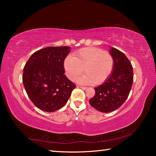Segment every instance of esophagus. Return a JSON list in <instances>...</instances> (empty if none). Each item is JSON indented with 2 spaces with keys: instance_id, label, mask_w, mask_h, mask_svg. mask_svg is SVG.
Masks as SVG:
<instances>
[{
  "instance_id": "34e87169",
  "label": "esophagus",
  "mask_w": 156,
  "mask_h": 156,
  "mask_svg": "<svg viewBox=\"0 0 156 156\" xmlns=\"http://www.w3.org/2000/svg\"><path fill=\"white\" fill-rule=\"evenodd\" d=\"M78 87H80V88H81V89H87V87H83V86H78Z\"/></svg>"
}]
</instances>
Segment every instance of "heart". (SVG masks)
I'll list each match as a JSON object with an SVG mask.
<instances>
[{
  "instance_id": "obj_1",
  "label": "heart",
  "mask_w": 156,
  "mask_h": 156,
  "mask_svg": "<svg viewBox=\"0 0 156 156\" xmlns=\"http://www.w3.org/2000/svg\"><path fill=\"white\" fill-rule=\"evenodd\" d=\"M113 65L114 60L112 54L96 47L79 49L74 56L67 57L64 62L66 75L70 80H75L84 70L85 74L78 78V81L87 84L105 83L112 74Z\"/></svg>"
}]
</instances>
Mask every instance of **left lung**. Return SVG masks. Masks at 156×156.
<instances>
[{"label":"left lung","mask_w":156,"mask_h":156,"mask_svg":"<svg viewBox=\"0 0 156 156\" xmlns=\"http://www.w3.org/2000/svg\"><path fill=\"white\" fill-rule=\"evenodd\" d=\"M110 54L114 65L112 73L105 83L95 87L89 103L100 112H113L122 106L129 96L133 80V67L122 51L112 47Z\"/></svg>","instance_id":"8db88e82"}]
</instances>
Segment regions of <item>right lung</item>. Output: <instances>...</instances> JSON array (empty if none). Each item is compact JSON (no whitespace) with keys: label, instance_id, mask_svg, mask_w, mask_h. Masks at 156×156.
Listing matches in <instances>:
<instances>
[{"label":"right lung","instance_id":"obj_1","mask_svg":"<svg viewBox=\"0 0 156 156\" xmlns=\"http://www.w3.org/2000/svg\"><path fill=\"white\" fill-rule=\"evenodd\" d=\"M69 47H48L31 55L23 69V83L33 104L47 112L67 103L76 84L66 77L64 60Z\"/></svg>","mask_w":156,"mask_h":156}]
</instances>
